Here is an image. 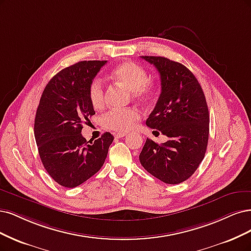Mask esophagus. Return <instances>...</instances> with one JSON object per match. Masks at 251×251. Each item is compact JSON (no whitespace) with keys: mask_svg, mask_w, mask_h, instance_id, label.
<instances>
[{"mask_svg":"<svg viewBox=\"0 0 251 251\" xmlns=\"http://www.w3.org/2000/svg\"><path fill=\"white\" fill-rule=\"evenodd\" d=\"M125 136H126V133H117V134L115 135V137H116V138H118V139H119V138H123V137H125Z\"/></svg>","mask_w":251,"mask_h":251,"instance_id":"1","label":"esophagus"}]
</instances>
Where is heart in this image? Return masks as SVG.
Masks as SVG:
<instances>
[{"instance_id":"heart-1","label":"heart","mask_w":251,"mask_h":251,"mask_svg":"<svg viewBox=\"0 0 251 251\" xmlns=\"http://www.w3.org/2000/svg\"><path fill=\"white\" fill-rule=\"evenodd\" d=\"M113 79L134 93L136 99L148 100L153 93V86L149 82V73L141 65L126 61L115 66L112 71ZM88 97L94 109H101L106 103V92L100 79H94L88 90ZM140 119V112L136 109L109 111L101 117L106 128L120 133H126Z\"/></svg>"}]
</instances>
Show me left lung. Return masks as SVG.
I'll list each match as a JSON object with an SVG mask.
<instances>
[{
    "label": "left lung",
    "mask_w": 251,
    "mask_h": 251,
    "mask_svg": "<svg viewBox=\"0 0 251 251\" xmlns=\"http://www.w3.org/2000/svg\"><path fill=\"white\" fill-rule=\"evenodd\" d=\"M141 58L157 68L162 88L146 126L168 140L158 144L148 138L139 160L154 177L179 184L194 174L206 151L210 116L204 93L185 65L160 56Z\"/></svg>",
    "instance_id": "left-lung-1"
}]
</instances>
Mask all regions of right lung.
<instances>
[{
	"instance_id": "obj_1",
	"label": "right lung",
	"mask_w": 251,
	"mask_h": 251,
	"mask_svg": "<svg viewBox=\"0 0 251 251\" xmlns=\"http://www.w3.org/2000/svg\"><path fill=\"white\" fill-rule=\"evenodd\" d=\"M107 61H81L54 75L43 90L34 135L40 160L56 183L66 188L83 184L101 168L114 137L109 132L88 141L83 123L96 114L89 85Z\"/></svg>"
}]
</instances>
